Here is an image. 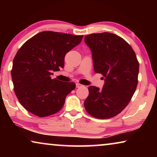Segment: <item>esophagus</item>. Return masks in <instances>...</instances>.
<instances>
[{"mask_svg":"<svg viewBox=\"0 0 157 157\" xmlns=\"http://www.w3.org/2000/svg\"><path fill=\"white\" fill-rule=\"evenodd\" d=\"M76 88H81V87H82V86H83V85H81V83H77L76 84Z\"/></svg>","mask_w":157,"mask_h":157,"instance_id":"obj_1","label":"esophagus"}]
</instances>
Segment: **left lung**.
Segmentation results:
<instances>
[{
    "label": "left lung",
    "instance_id": "8db88e82",
    "mask_svg": "<svg viewBox=\"0 0 157 157\" xmlns=\"http://www.w3.org/2000/svg\"><path fill=\"white\" fill-rule=\"evenodd\" d=\"M84 41L92 52L94 71L105 81L101 89L89 87L84 107L96 119L112 118L126 108L136 91L139 61L132 46L116 34L92 33Z\"/></svg>",
    "mask_w": 157,
    "mask_h": 157
}]
</instances>
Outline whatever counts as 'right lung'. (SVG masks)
<instances>
[{
  "label": "right lung",
  "mask_w": 157,
  "mask_h": 157,
  "mask_svg": "<svg viewBox=\"0 0 157 157\" xmlns=\"http://www.w3.org/2000/svg\"><path fill=\"white\" fill-rule=\"evenodd\" d=\"M83 36L43 31L19 48L13 61L12 81L21 104L33 114L45 117L63 106L74 82L51 78L53 71L64 67V57L79 44Z\"/></svg>",
  "instance_id": "obj_1"
}]
</instances>
